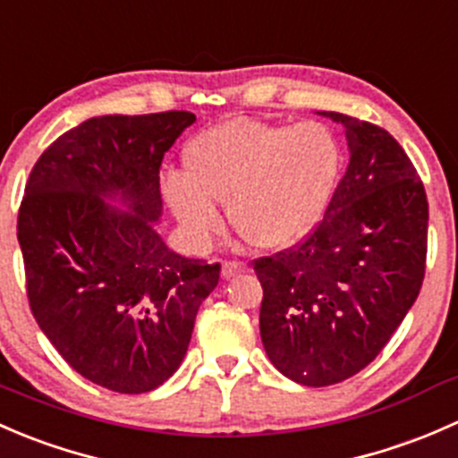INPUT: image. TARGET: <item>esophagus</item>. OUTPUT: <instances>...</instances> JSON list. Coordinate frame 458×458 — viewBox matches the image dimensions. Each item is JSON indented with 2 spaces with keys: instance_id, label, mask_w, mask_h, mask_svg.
<instances>
[{
  "instance_id": "1",
  "label": "esophagus",
  "mask_w": 458,
  "mask_h": 458,
  "mask_svg": "<svg viewBox=\"0 0 458 458\" xmlns=\"http://www.w3.org/2000/svg\"><path fill=\"white\" fill-rule=\"evenodd\" d=\"M243 272H248V266L243 261H225L221 266V276L224 279H233V276L243 275Z\"/></svg>"
}]
</instances>
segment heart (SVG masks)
Returning a JSON list of instances; mask_svg holds the SVG:
<instances>
[{"mask_svg": "<svg viewBox=\"0 0 458 458\" xmlns=\"http://www.w3.org/2000/svg\"><path fill=\"white\" fill-rule=\"evenodd\" d=\"M183 173L161 192L183 233L203 243L219 233L225 201L239 234L263 250L301 242L318 224L341 174L339 140L317 122L267 123L233 117L183 146Z\"/></svg>", "mask_w": 458, "mask_h": 458, "instance_id": "obj_1", "label": "heart"}]
</instances>
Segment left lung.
I'll list each match as a JSON object with an SVG mask.
<instances>
[{"label": "left lung", "instance_id": "8db88e82", "mask_svg": "<svg viewBox=\"0 0 458 458\" xmlns=\"http://www.w3.org/2000/svg\"><path fill=\"white\" fill-rule=\"evenodd\" d=\"M350 150L344 179L315 233L255 261L259 330L267 359L301 386L361 372L417 301L426 275L428 199L390 132L341 113Z\"/></svg>", "mask_w": 458, "mask_h": 458}]
</instances>
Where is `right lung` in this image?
<instances>
[{
  "mask_svg": "<svg viewBox=\"0 0 458 458\" xmlns=\"http://www.w3.org/2000/svg\"><path fill=\"white\" fill-rule=\"evenodd\" d=\"M195 114H104L50 143L17 219L30 310L68 366L122 394L168 381L219 263L170 250L159 168Z\"/></svg>",
  "mask_w": 458,
  "mask_h": 458,
  "instance_id": "right-lung-1",
  "label": "right lung"
}]
</instances>
